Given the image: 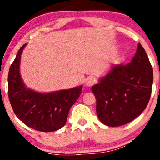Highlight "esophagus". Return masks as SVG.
Here are the masks:
<instances>
[{"instance_id":"esophagus-1","label":"esophagus","mask_w":160,"mask_h":160,"mask_svg":"<svg viewBox=\"0 0 160 160\" xmlns=\"http://www.w3.org/2000/svg\"><path fill=\"white\" fill-rule=\"evenodd\" d=\"M94 83H95V78L93 77L87 78V80H86V86L87 87H92Z\"/></svg>"}]
</instances>
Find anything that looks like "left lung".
Masks as SVG:
<instances>
[{
    "label": "left lung",
    "mask_w": 160,
    "mask_h": 160,
    "mask_svg": "<svg viewBox=\"0 0 160 160\" xmlns=\"http://www.w3.org/2000/svg\"><path fill=\"white\" fill-rule=\"evenodd\" d=\"M153 69L138 43L135 57L127 65H115L91 90L96 97V112L109 127L125 125L140 115L152 94Z\"/></svg>",
    "instance_id": "8db88e82"
}]
</instances>
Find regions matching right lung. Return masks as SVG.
I'll use <instances>...</instances> for the list:
<instances>
[{
	"mask_svg": "<svg viewBox=\"0 0 160 160\" xmlns=\"http://www.w3.org/2000/svg\"><path fill=\"white\" fill-rule=\"evenodd\" d=\"M18 50L8 75V95L13 112L29 128L43 132L61 129L66 124L70 107L82 93V86L42 94L28 89L20 75L21 55Z\"/></svg>",
	"mask_w": 160,
	"mask_h": 160,
	"instance_id": "1",
	"label": "right lung"
}]
</instances>
